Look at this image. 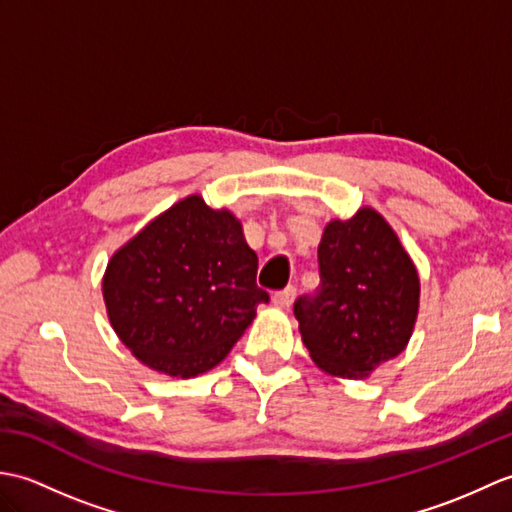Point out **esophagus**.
<instances>
[{"label":"esophagus","mask_w":512,"mask_h":512,"mask_svg":"<svg viewBox=\"0 0 512 512\" xmlns=\"http://www.w3.org/2000/svg\"><path fill=\"white\" fill-rule=\"evenodd\" d=\"M295 297H297V288L295 286H288L284 290L275 292L273 301H275V306H279V308H290L292 301H295Z\"/></svg>","instance_id":"1"}]
</instances>
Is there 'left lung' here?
Masks as SVG:
<instances>
[{
	"label": "left lung",
	"mask_w": 512,
	"mask_h": 512,
	"mask_svg": "<svg viewBox=\"0 0 512 512\" xmlns=\"http://www.w3.org/2000/svg\"><path fill=\"white\" fill-rule=\"evenodd\" d=\"M321 284L295 301L303 345L323 372L365 378L396 358L418 317L420 279L385 217L332 220L319 244Z\"/></svg>",
	"instance_id": "1"
}]
</instances>
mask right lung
Here are the masks:
<instances>
[{"mask_svg": "<svg viewBox=\"0 0 512 512\" xmlns=\"http://www.w3.org/2000/svg\"><path fill=\"white\" fill-rule=\"evenodd\" d=\"M103 299L140 363L191 378L224 361L270 297L237 217L189 195L116 250Z\"/></svg>", "mask_w": 512, "mask_h": 512, "instance_id": "1", "label": "right lung"}]
</instances>
